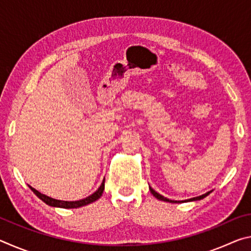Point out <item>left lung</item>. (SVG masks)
<instances>
[{
  "instance_id": "1",
  "label": "left lung",
  "mask_w": 251,
  "mask_h": 251,
  "mask_svg": "<svg viewBox=\"0 0 251 251\" xmlns=\"http://www.w3.org/2000/svg\"><path fill=\"white\" fill-rule=\"evenodd\" d=\"M150 190H151V193L154 195V196L157 198V199H160V201H169V202H178V201H171V199H167L166 197H164V196H161L160 194H158V193H156L154 189L151 188V187H150ZM211 192H208V193H206V194H203V195H201V196H198V197H194V198H190V199H187V201H201V199H202V198H205L206 196H208V195H209Z\"/></svg>"
}]
</instances>
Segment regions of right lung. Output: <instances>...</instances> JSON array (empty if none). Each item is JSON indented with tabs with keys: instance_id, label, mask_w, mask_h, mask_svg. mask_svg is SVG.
<instances>
[{
	"instance_id": "1",
	"label": "right lung",
	"mask_w": 251,
	"mask_h": 251,
	"mask_svg": "<svg viewBox=\"0 0 251 251\" xmlns=\"http://www.w3.org/2000/svg\"><path fill=\"white\" fill-rule=\"evenodd\" d=\"M104 187H105V179L101 182V185L100 186V188L96 190L94 194H92L91 196H88L84 199H80V201H57V199H54V198H50L49 196H46L44 194H41L40 192H37L35 188H33V187L29 186V188L33 190V193L36 195L37 197L40 199H42L45 203H48L50 206H53V207H61V208H78V207H82L87 205V203H91L93 201H95L99 199L101 194L104 192Z\"/></svg>"
}]
</instances>
